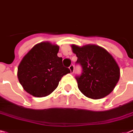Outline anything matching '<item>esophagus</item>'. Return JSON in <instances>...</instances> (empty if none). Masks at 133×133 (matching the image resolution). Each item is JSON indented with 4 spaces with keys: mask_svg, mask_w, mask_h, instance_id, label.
<instances>
[{
    "mask_svg": "<svg viewBox=\"0 0 133 133\" xmlns=\"http://www.w3.org/2000/svg\"><path fill=\"white\" fill-rule=\"evenodd\" d=\"M69 68H70V72H71V73H73V72H74V65H71L69 67Z\"/></svg>",
    "mask_w": 133,
    "mask_h": 133,
    "instance_id": "obj_1",
    "label": "esophagus"
}]
</instances>
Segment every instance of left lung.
<instances>
[{"mask_svg": "<svg viewBox=\"0 0 133 133\" xmlns=\"http://www.w3.org/2000/svg\"><path fill=\"white\" fill-rule=\"evenodd\" d=\"M71 46L78 58L76 63L82 67L81 75L76 76L80 91L91 99H100L109 94L120 76L119 66L111 55L94 44Z\"/></svg>", "mask_w": 133, "mask_h": 133, "instance_id": "8db88e82", "label": "left lung"}]
</instances>
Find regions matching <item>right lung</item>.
<instances>
[{"mask_svg": "<svg viewBox=\"0 0 133 133\" xmlns=\"http://www.w3.org/2000/svg\"><path fill=\"white\" fill-rule=\"evenodd\" d=\"M59 47L48 42L36 44L22 59L18 78L24 89L35 97L50 94L64 75L70 72L62 58L57 56Z\"/></svg>", "mask_w": 133, "mask_h": 133, "instance_id": "add662e5", "label": "right lung"}]
</instances>
